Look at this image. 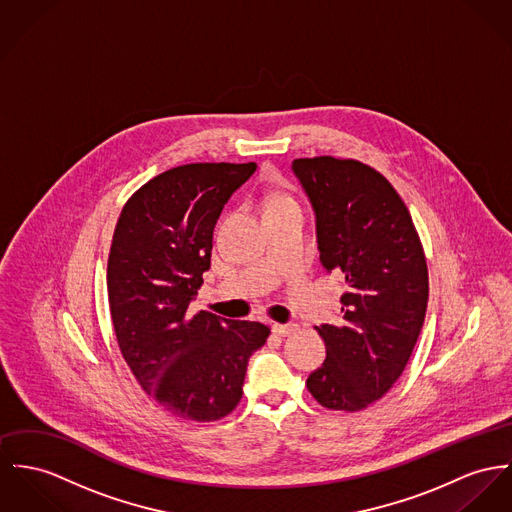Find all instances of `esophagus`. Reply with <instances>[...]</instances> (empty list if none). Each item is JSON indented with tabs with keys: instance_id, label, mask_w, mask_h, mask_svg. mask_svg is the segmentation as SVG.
<instances>
[{
	"instance_id": "esophagus-1",
	"label": "esophagus",
	"mask_w": 512,
	"mask_h": 512,
	"mask_svg": "<svg viewBox=\"0 0 512 512\" xmlns=\"http://www.w3.org/2000/svg\"><path fill=\"white\" fill-rule=\"evenodd\" d=\"M296 329H298V325H294V323H273V333L280 337L292 335Z\"/></svg>"
}]
</instances>
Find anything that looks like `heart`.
Here are the masks:
<instances>
[{
  "mask_svg": "<svg viewBox=\"0 0 512 512\" xmlns=\"http://www.w3.org/2000/svg\"><path fill=\"white\" fill-rule=\"evenodd\" d=\"M292 200L286 197H271L267 200V208H275V206H282V204H290Z\"/></svg>",
  "mask_w": 512,
  "mask_h": 512,
  "instance_id": "1",
  "label": "heart"
}]
</instances>
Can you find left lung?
<instances>
[{
    "instance_id": "obj_1",
    "label": "left lung",
    "mask_w": 512,
    "mask_h": 512,
    "mask_svg": "<svg viewBox=\"0 0 512 512\" xmlns=\"http://www.w3.org/2000/svg\"><path fill=\"white\" fill-rule=\"evenodd\" d=\"M292 169L314 206L321 265L347 284L343 321L315 327L327 358L306 386L319 405L356 413L390 392L419 339L429 302L423 243L374 167L317 156L294 159Z\"/></svg>"
}]
</instances>
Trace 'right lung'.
Listing matches in <instances>:
<instances>
[{
  "label": "right lung",
  "mask_w": 512,
  "mask_h": 512,
  "mask_svg": "<svg viewBox=\"0 0 512 512\" xmlns=\"http://www.w3.org/2000/svg\"><path fill=\"white\" fill-rule=\"evenodd\" d=\"M257 163H187L150 179L122 206L107 263L118 347L167 415L210 423L241 401L249 356L271 329L220 319L189 302L210 269L212 234Z\"/></svg>",
  "instance_id": "obj_1"
}]
</instances>
